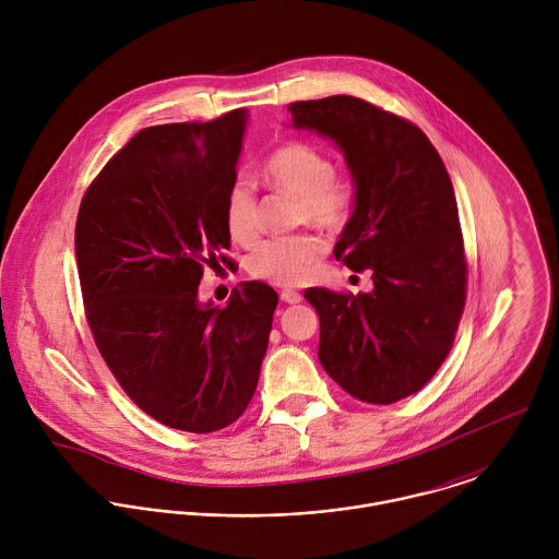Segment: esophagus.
I'll return each instance as SVG.
<instances>
[{
    "label": "esophagus",
    "mask_w": 559,
    "mask_h": 559,
    "mask_svg": "<svg viewBox=\"0 0 559 559\" xmlns=\"http://www.w3.org/2000/svg\"><path fill=\"white\" fill-rule=\"evenodd\" d=\"M282 301L284 304H290V306H295V304H301V293H297V290H282Z\"/></svg>",
    "instance_id": "obj_1"
}]
</instances>
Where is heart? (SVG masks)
Here are the masks:
<instances>
[{
    "mask_svg": "<svg viewBox=\"0 0 559 559\" xmlns=\"http://www.w3.org/2000/svg\"><path fill=\"white\" fill-rule=\"evenodd\" d=\"M269 185L299 200V217L322 230H340L353 211L355 182L348 174L333 171L331 159L312 144L290 142L280 146L264 165ZM224 222L230 239L251 245L260 235L258 195L249 178H237L226 191ZM324 253L317 235H293L260 242L249 260V275L275 286H297L312 277Z\"/></svg>",
    "mask_w": 559,
    "mask_h": 559,
    "instance_id": "obj_1",
    "label": "heart"
}]
</instances>
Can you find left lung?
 <instances>
[{
	"label": "left lung",
	"mask_w": 559,
	"mask_h": 559,
	"mask_svg": "<svg viewBox=\"0 0 559 559\" xmlns=\"http://www.w3.org/2000/svg\"><path fill=\"white\" fill-rule=\"evenodd\" d=\"M295 129L344 155L355 209L335 258L372 271L370 293L308 288L319 359L350 396L392 404L419 392L448 357L467 295V262L450 174L408 120L337 94L288 105Z\"/></svg>",
	"instance_id": "left-lung-1"
}]
</instances>
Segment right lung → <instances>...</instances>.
<instances>
[{
    "label": "right lung",
    "mask_w": 559,
    "mask_h": 559,
    "mask_svg": "<svg viewBox=\"0 0 559 559\" xmlns=\"http://www.w3.org/2000/svg\"><path fill=\"white\" fill-rule=\"evenodd\" d=\"M247 109L140 131L81 200L75 253L85 319L116 381L187 432L237 421L255 392L277 293L242 282L226 308L200 301L204 266L228 262L226 191Z\"/></svg>",
    "instance_id": "obj_1"
}]
</instances>
